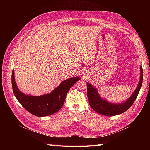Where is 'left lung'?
<instances>
[{
	"label": "left lung",
	"instance_id": "obj_1",
	"mask_svg": "<svg viewBox=\"0 0 150 150\" xmlns=\"http://www.w3.org/2000/svg\"><path fill=\"white\" fill-rule=\"evenodd\" d=\"M143 78L142 66H140V78L137 88L129 98L121 103L108 102L106 99L101 97L96 87L87 83V95L90 106L94 111L104 116H112L122 114L128 110L137 99L142 87Z\"/></svg>",
	"mask_w": 150,
	"mask_h": 150
}]
</instances>
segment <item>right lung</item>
Here are the masks:
<instances>
[{"instance_id": "right-lung-1", "label": "right lung", "mask_w": 150, "mask_h": 150, "mask_svg": "<svg viewBox=\"0 0 150 150\" xmlns=\"http://www.w3.org/2000/svg\"><path fill=\"white\" fill-rule=\"evenodd\" d=\"M79 79V77L69 78L63 81L49 94L31 96L21 91L16 83L14 70L12 73V89L16 98L27 111L38 117L50 116L59 110L64 103L69 90Z\"/></svg>"}]
</instances>
